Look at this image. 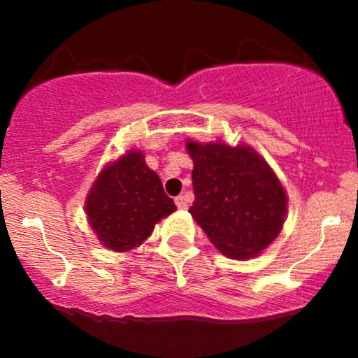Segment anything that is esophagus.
I'll return each instance as SVG.
<instances>
[{"label":"esophagus","mask_w":358,"mask_h":358,"mask_svg":"<svg viewBox=\"0 0 358 358\" xmlns=\"http://www.w3.org/2000/svg\"><path fill=\"white\" fill-rule=\"evenodd\" d=\"M175 203H176V207L180 208V210H185V208L188 207V202H187V199H185L183 195H178L175 199Z\"/></svg>","instance_id":"1"}]
</instances>
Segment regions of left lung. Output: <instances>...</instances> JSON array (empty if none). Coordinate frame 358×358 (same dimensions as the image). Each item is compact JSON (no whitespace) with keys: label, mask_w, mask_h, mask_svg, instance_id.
Masks as SVG:
<instances>
[{"label":"left lung","mask_w":358,"mask_h":358,"mask_svg":"<svg viewBox=\"0 0 358 358\" xmlns=\"http://www.w3.org/2000/svg\"><path fill=\"white\" fill-rule=\"evenodd\" d=\"M193 159L192 217L222 254L249 259L278 237L286 192L252 148L188 141Z\"/></svg>","instance_id":"obj_1"}]
</instances>
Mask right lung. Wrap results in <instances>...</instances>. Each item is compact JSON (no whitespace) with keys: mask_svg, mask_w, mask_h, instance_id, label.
<instances>
[{"mask_svg":"<svg viewBox=\"0 0 358 358\" xmlns=\"http://www.w3.org/2000/svg\"><path fill=\"white\" fill-rule=\"evenodd\" d=\"M159 176L141 151H127L101 171L85 200V212L102 245L117 252L138 248L155 224L175 212Z\"/></svg>","mask_w":358,"mask_h":358,"instance_id":"right-lung-1","label":"right lung"}]
</instances>
